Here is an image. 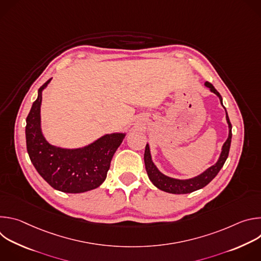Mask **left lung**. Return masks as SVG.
Wrapping results in <instances>:
<instances>
[{
	"label": "left lung",
	"instance_id": "1",
	"mask_svg": "<svg viewBox=\"0 0 261 261\" xmlns=\"http://www.w3.org/2000/svg\"><path fill=\"white\" fill-rule=\"evenodd\" d=\"M204 86L206 88H208L212 93L217 95V97H219L220 103L223 106L222 97L218 93V91L214 88V86L207 82L204 83ZM225 113H226V122L228 124V137H227L226 141L222 145L219 158L214 165L210 166L204 171H202L201 173H199L198 175H195L193 177L175 178V177L168 176V175L164 174L163 172H161L152 160L150 144L146 143L145 151H144V165H145V170L147 172L148 178H150V180L153 182L154 186H156L158 189H160L164 192H167V193L187 194V193H191V192H194L196 190L203 188L204 186H206L218 174V172L223 167V165H224V163L228 157L230 143H231V137H232V133H231L232 127H231L226 109H225Z\"/></svg>",
	"mask_w": 261,
	"mask_h": 261
}]
</instances>
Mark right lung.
I'll use <instances>...</instances> for the list:
<instances>
[{
	"mask_svg": "<svg viewBox=\"0 0 261 261\" xmlns=\"http://www.w3.org/2000/svg\"><path fill=\"white\" fill-rule=\"evenodd\" d=\"M53 79L39 90L27 118L25 140L30 159L38 173L56 190L84 193L105 180L111 159L126 132L104 134L82 147H62L48 142L41 129L42 93Z\"/></svg>",
	"mask_w": 261,
	"mask_h": 261,
	"instance_id": "right-lung-1",
	"label": "right lung"
}]
</instances>
